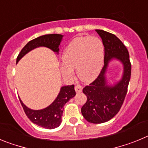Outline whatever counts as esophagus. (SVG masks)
Listing matches in <instances>:
<instances>
[{"label": "esophagus", "instance_id": "esophagus-1", "mask_svg": "<svg viewBox=\"0 0 148 148\" xmlns=\"http://www.w3.org/2000/svg\"><path fill=\"white\" fill-rule=\"evenodd\" d=\"M75 90L76 92H81L82 91V86L80 84H77L75 86Z\"/></svg>", "mask_w": 148, "mask_h": 148}]
</instances>
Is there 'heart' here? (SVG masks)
Masks as SVG:
<instances>
[{"mask_svg": "<svg viewBox=\"0 0 148 148\" xmlns=\"http://www.w3.org/2000/svg\"><path fill=\"white\" fill-rule=\"evenodd\" d=\"M104 50V44L99 38L95 36L75 38L68 44L63 53L62 73L66 76H71L73 69H77L81 80L92 81L102 68Z\"/></svg>", "mask_w": 148, "mask_h": 148, "instance_id": "b5f03b06", "label": "heart"}]
</instances>
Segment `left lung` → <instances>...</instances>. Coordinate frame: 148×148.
Wrapping results in <instances>:
<instances>
[{
	"label": "left lung",
	"mask_w": 148,
	"mask_h": 148,
	"mask_svg": "<svg viewBox=\"0 0 148 148\" xmlns=\"http://www.w3.org/2000/svg\"><path fill=\"white\" fill-rule=\"evenodd\" d=\"M102 39L104 47V64L99 75L89 85L83 88L87 101L82 108V113L87 121L101 124L113 118L121 109L131 75V64L127 49L116 35L104 30L95 29ZM123 64L122 79L113 86L106 83L105 73L111 58Z\"/></svg>",
	"instance_id": "left-lung-1"
}]
</instances>
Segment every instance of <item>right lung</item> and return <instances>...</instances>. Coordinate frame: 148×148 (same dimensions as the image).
I'll return each mask as SVG.
<instances>
[{
    "instance_id": "obj_1",
    "label": "right lung",
    "mask_w": 148,
    "mask_h": 148,
    "mask_svg": "<svg viewBox=\"0 0 148 148\" xmlns=\"http://www.w3.org/2000/svg\"><path fill=\"white\" fill-rule=\"evenodd\" d=\"M62 37L63 35L59 34H49L42 35L30 40L18 54L16 63H18L19 60L29 51L39 47H46L58 53ZM75 95V91L74 85L73 84L61 87L56 100L49 107L43 110H33L24 105L21 99L20 101L26 115L32 123L47 129H54L61 125V116L64 104Z\"/></svg>"
}]
</instances>
